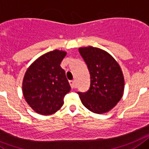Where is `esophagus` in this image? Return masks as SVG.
I'll use <instances>...</instances> for the list:
<instances>
[{"label": "esophagus", "mask_w": 149, "mask_h": 149, "mask_svg": "<svg viewBox=\"0 0 149 149\" xmlns=\"http://www.w3.org/2000/svg\"><path fill=\"white\" fill-rule=\"evenodd\" d=\"M69 82H70V85L71 88H72V89H74L75 88H76V85H75L74 80H70Z\"/></svg>", "instance_id": "1"}]
</instances>
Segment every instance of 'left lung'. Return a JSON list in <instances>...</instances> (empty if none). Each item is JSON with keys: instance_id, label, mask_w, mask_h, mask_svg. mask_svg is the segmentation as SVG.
I'll list each match as a JSON object with an SVG mask.
<instances>
[{"instance_id": "left-lung-1", "label": "left lung", "mask_w": 149, "mask_h": 149, "mask_svg": "<svg viewBox=\"0 0 149 149\" xmlns=\"http://www.w3.org/2000/svg\"><path fill=\"white\" fill-rule=\"evenodd\" d=\"M88 66L91 84L86 92H77L82 104L94 113L109 112L119 102L125 88L121 67L113 57L99 48L79 49Z\"/></svg>"}]
</instances>
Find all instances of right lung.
I'll return each instance as SVG.
<instances>
[{"mask_svg":"<svg viewBox=\"0 0 149 149\" xmlns=\"http://www.w3.org/2000/svg\"><path fill=\"white\" fill-rule=\"evenodd\" d=\"M66 55L60 50L49 52L33 62L24 74L23 95L37 113L48 116L56 112L70 91L65 71L60 66Z\"/></svg>","mask_w":149,"mask_h":149,"instance_id":"obj_1","label":"right lung"}]
</instances>
